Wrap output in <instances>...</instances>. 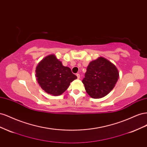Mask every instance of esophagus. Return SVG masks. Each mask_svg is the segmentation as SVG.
Returning <instances> with one entry per match:
<instances>
[{
  "mask_svg": "<svg viewBox=\"0 0 147 147\" xmlns=\"http://www.w3.org/2000/svg\"><path fill=\"white\" fill-rule=\"evenodd\" d=\"M76 75H77V78L79 79L80 78V74H77Z\"/></svg>",
  "mask_w": 147,
  "mask_h": 147,
  "instance_id": "obj_1",
  "label": "esophagus"
}]
</instances>
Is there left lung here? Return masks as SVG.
<instances>
[{
    "mask_svg": "<svg viewBox=\"0 0 147 147\" xmlns=\"http://www.w3.org/2000/svg\"><path fill=\"white\" fill-rule=\"evenodd\" d=\"M119 78L116 66L104 57L91 61L82 83L92 98H102L113 90Z\"/></svg>",
    "mask_w": 147,
    "mask_h": 147,
    "instance_id": "obj_1",
    "label": "left lung"
}]
</instances>
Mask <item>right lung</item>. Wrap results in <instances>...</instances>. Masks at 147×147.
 Listing matches in <instances>:
<instances>
[{
  "mask_svg": "<svg viewBox=\"0 0 147 147\" xmlns=\"http://www.w3.org/2000/svg\"><path fill=\"white\" fill-rule=\"evenodd\" d=\"M35 72L39 85L46 92L53 96L63 94L70 83L77 78L54 55H49L40 62Z\"/></svg>",
  "mask_w": 147,
  "mask_h": 147,
  "instance_id": "obj_1",
  "label": "right lung"
}]
</instances>
